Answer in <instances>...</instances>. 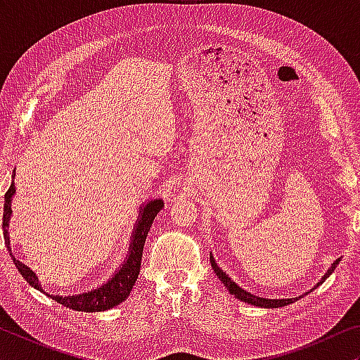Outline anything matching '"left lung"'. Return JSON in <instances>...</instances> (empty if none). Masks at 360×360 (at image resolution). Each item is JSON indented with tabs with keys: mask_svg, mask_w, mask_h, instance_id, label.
Instances as JSON below:
<instances>
[{
	"mask_svg": "<svg viewBox=\"0 0 360 360\" xmlns=\"http://www.w3.org/2000/svg\"><path fill=\"white\" fill-rule=\"evenodd\" d=\"M210 260H211V267H213V270H214V274L218 275V278L221 280V282H223V285L226 288L229 290V293L231 295H234L236 298L238 300H240V302H244V303H249V304H254V307H260V308H278V307H287V304H290V303H295L297 302L298 298H302V297H295V298H278V300H270V298H262V297H257V295H252L250 292H248V290H244V288H240L238 283L236 282H233V280H231L228 275H226V272H223V270H221L219 267H218V264H216V260L213 259V255H210ZM338 264H339V259L336 260V262H334L331 267L328 269V272L323 275V278L319 280V282L316 283V287L319 283H323L324 280H326L329 275H331L333 272H334V269L338 267ZM314 287V288H316ZM314 288H311V290H314ZM311 290H309V292H311Z\"/></svg>",
	"mask_w": 360,
	"mask_h": 360,
	"instance_id": "1",
	"label": "left lung"
}]
</instances>
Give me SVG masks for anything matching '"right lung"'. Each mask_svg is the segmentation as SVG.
<instances>
[{
	"instance_id": "obj_1",
	"label": "right lung",
	"mask_w": 360,
	"mask_h": 360,
	"mask_svg": "<svg viewBox=\"0 0 360 360\" xmlns=\"http://www.w3.org/2000/svg\"><path fill=\"white\" fill-rule=\"evenodd\" d=\"M16 193V186L11 184L9 190L4 195V210H3V234H4V243L8 244L9 248V218H11V200L13 195ZM164 208V201L160 198L147 201L144 206H141L139 219H137L136 228L132 231V238L129 244V250H127V255L124 262L120 265V269L116 270L112 278L108 280L106 283H103L100 288L91 290V292H85L80 295H72V297H58V295H49L46 290L41 287L39 283L37 275L32 272L31 269L26 267L22 262H19L13 257L14 265L19 270V274L22 275L24 278L27 280V283L31 287L37 288L39 292H44L49 297H52L57 303L63 304V307L75 309V311H85V313H95V311H106V309L115 308L116 304L124 302V300L129 297L132 287H134L137 277H139L141 270V259H142V250H144V243L147 234H149V229L152 223H154L155 216L159 211ZM13 255V254H11Z\"/></svg>"
}]
</instances>
